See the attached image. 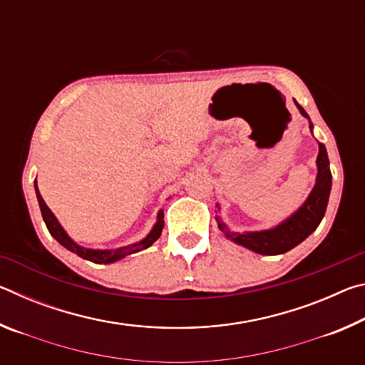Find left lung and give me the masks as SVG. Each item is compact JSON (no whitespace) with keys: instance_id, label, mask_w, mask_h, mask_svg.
I'll list each match as a JSON object with an SVG mask.
<instances>
[{"instance_id":"8db88e82","label":"left lung","mask_w":365,"mask_h":365,"mask_svg":"<svg viewBox=\"0 0 365 365\" xmlns=\"http://www.w3.org/2000/svg\"><path fill=\"white\" fill-rule=\"evenodd\" d=\"M296 103V101H294ZM299 113L307 117L306 110L302 109L298 103ZM311 122V120H309ZM312 132V123H309ZM331 190V172H330V163L329 156H327V150L322 143H319V156H317V178L316 185L311 191V195L307 196L298 211H296L292 217L283 220L280 225L269 230L261 232H232L228 230L227 225L217 217L219 228L225 233L228 240H232L237 245H242L245 248L257 252V255H283L289 250H293L294 246H298L301 242L311 235L319 227L320 220L324 219L327 205H329V196Z\"/></svg>"}]
</instances>
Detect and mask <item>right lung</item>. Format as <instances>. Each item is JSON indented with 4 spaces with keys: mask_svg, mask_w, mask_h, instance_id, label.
I'll return each instance as SVG.
<instances>
[{
    "mask_svg": "<svg viewBox=\"0 0 365 365\" xmlns=\"http://www.w3.org/2000/svg\"><path fill=\"white\" fill-rule=\"evenodd\" d=\"M35 191H36V197H38V205H40V211H41V215H43V220H45V224L48 227L49 233H51L53 237L56 238L58 242L64 246V248H67V250L72 251V252H76L77 256L86 259V261L96 262V264H110V262L119 261V259L125 257L128 255H133V252H138L141 250L150 248V246L160 237V232H163V228H164V212L159 211L158 212V222H156V224H154L153 230L148 233L146 238H143L138 243H133V245H128V246H122V248H117V250H88V248H83V246H78L69 237V235L64 232V228L61 227L58 219L54 217V214L51 212V209H49L46 206V202L43 201V197H41L40 191H38V187H36V178H35Z\"/></svg>",
    "mask_w": 365,
    "mask_h": 365,
    "instance_id": "right-lung-1",
    "label": "right lung"
}]
</instances>
